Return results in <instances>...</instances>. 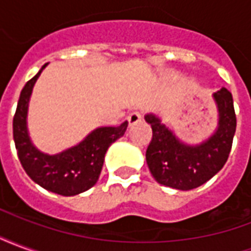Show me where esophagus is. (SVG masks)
<instances>
[{"label": "esophagus", "instance_id": "34e87169", "mask_svg": "<svg viewBox=\"0 0 251 251\" xmlns=\"http://www.w3.org/2000/svg\"><path fill=\"white\" fill-rule=\"evenodd\" d=\"M142 121V114L141 113H131L129 117H127V122H129V126H133L138 124V122H141Z\"/></svg>", "mask_w": 251, "mask_h": 251}]
</instances>
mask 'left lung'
Instances as JSON below:
<instances>
[{
	"mask_svg": "<svg viewBox=\"0 0 251 251\" xmlns=\"http://www.w3.org/2000/svg\"><path fill=\"white\" fill-rule=\"evenodd\" d=\"M212 98L218 107V126L207 140L196 145L181 141L158 115H145L153 131L147 164L157 183L180 191L198 188L226 164L237 127L234 102L225 87L212 94Z\"/></svg>",
	"mask_w": 251,
	"mask_h": 251,
	"instance_id": "8db88e82",
	"label": "left lung"
}]
</instances>
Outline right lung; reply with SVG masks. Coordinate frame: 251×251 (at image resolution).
<instances>
[{
  "label": "right lung",
  "mask_w": 251,
  "mask_h": 251,
  "mask_svg": "<svg viewBox=\"0 0 251 251\" xmlns=\"http://www.w3.org/2000/svg\"><path fill=\"white\" fill-rule=\"evenodd\" d=\"M48 64V63H47ZM47 64L20 94L13 118V138L20 163L26 175L47 191L74 196L90 189L98 181L109 147L125 134L127 121L120 126H102L88 133L82 141L56 154H48L33 145L28 131V106L32 90Z\"/></svg>",
  "instance_id": "1"
}]
</instances>
